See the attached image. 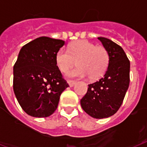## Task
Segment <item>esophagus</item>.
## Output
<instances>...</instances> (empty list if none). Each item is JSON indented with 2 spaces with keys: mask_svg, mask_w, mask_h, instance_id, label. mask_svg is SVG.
Instances as JSON below:
<instances>
[{
  "mask_svg": "<svg viewBox=\"0 0 147 147\" xmlns=\"http://www.w3.org/2000/svg\"><path fill=\"white\" fill-rule=\"evenodd\" d=\"M68 83H69V85L70 87H72L75 84H76V82L75 81H72V80H69L68 81Z\"/></svg>",
  "mask_w": 147,
  "mask_h": 147,
  "instance_id": "esophagus-1",
  "label": "esophagus"
}]
</instances>
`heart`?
I'll use <instances>...</instances> for the list:
<instances>
[{
    "instance_id": "b5f03b06",
    "label": "heart",
    "mask_w": 147,
    "mask_h": 147,
    "mask_svg": "<svg viewBox=\"0 0 147 147\" xmlns=\"http://www.w3.org/2000/svg\"><path fill=\"white\" fill-rule=\"evenodd\" d=\"M109 51L104 46H96L88 40L71 43L66 49H60L55 54V62L60 71L67 72L76 63L78 67L67 74L69 78L98 79L107 71L110 63Z\"/></svg>"
}]
</instances>
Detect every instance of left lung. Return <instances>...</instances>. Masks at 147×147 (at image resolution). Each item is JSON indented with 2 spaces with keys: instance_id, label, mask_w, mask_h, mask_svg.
<instances>
[{
  "instance_id": "8db88e82",
  "label": "left lung",
  "mask_w": 147,
  "mask_h": 147,
  "mask_svg": "<svg viewBox=\"0 0 147 147\" xmlns=\"http://www.w3.org/2000/svg\"><path fill=\"white\" fill-rule=\"evenodd\" d=\"M98 40L109 51V66L104 77L88 85L81 105L88 115L101 119L114 115L123 103L130 84V60L119 45L107 38Z\"/></svg>"
}]
</instances>
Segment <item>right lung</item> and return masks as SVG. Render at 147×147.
<instances>
[{
  "mask_svg": "<svg viewBox=\"0 0 147 147\" xmlns=\"http://www.w3.org/2000/svg\"><path fill=\"white\" fill-rule=\"evenodd\" d=\"M65 42L41 36L24 45L13 65V88L20 107L35 117H47L58 107L69 84L55 62Z\"/></svg>",
  "mask_w": 147,
  "mask_h": 147,
  "instance_id": "right-lung-1",
  "label": "right lung"
}]
</instances>
